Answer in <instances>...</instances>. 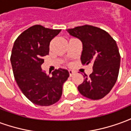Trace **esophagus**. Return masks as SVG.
Masks as SVG:
<instances>
[{
	"instance_id": "esophagus-1",
	"label": "esophagus",
	"mask_w": 131,
	"mask_h": 131,
	"mask_svg": "<svg viewBox=\"0 0 131 131\" xmlns=\"http://www.w3.org/2000/svg\"><path fill=\"white\" fill-rule=\"evenodd\" d=\"M69 74L70 77H72V75L74 74V71H72V70H69Z\"/></svg>"
}]
</instances>
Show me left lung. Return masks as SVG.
I'll use <instances>...</instances> for the list:
<instances>
[{
    "mask_svg": "<svg viewBox=\"0 0 131 131\" xmlns=\"http://www.w3.org/2000/svg\"><path fill=\"white\" fill-rule=\"evenodd\" d=\"M67 31L82 42L81 63L93 64V72L89 77L85 74V79L78 90L87 98H103L112 89L118 78L121 57L116 41L104 30L91 25Z\"/></svg>",
    "mask_w": 131,
    "mask_h": 131,
    "instance_id": "8db88e82",
    "label": "left lung"
}]
</instances>
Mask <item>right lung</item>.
I'll list each match as a JSON object with an SVG mask.
<instances>
[{"label": "right lung", "instance_id": "1", "mask_svg": "<svg viewBox=\"0 0 131 131\" xmlns=\"http://www.w3.org/2000/svg\"><path fill=\"white\" fill-rule=\"evenodd\" d=\"M60 31L34 25L19 36L12 50L10 61L16 82L24 95L37 105L50 106L59 101L63 83L69 77L67 69H55L50 77L41 69L50 43Z\"/></svg>", "mask_w": 131, "mask_h": 131}]
</instances>
